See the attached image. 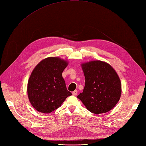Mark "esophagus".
<instances>
[{
	"label": "esophagus",
	"instance_id": "obj_1",
	"mask_svg": "<svg viewBox=\"0 0 146 146\" xmlns=\"http://www.w3.org/2000/svg\"><path fill=\"white\" fill-rule=\"evenodd\" d=\"M77 93H78L77 90H75V91H74V92H72V94H73L74 96H76V95L77 94Z\"/></svg>",
	"mask_w": 146,
	"mask_h": 146
}]
</instances>
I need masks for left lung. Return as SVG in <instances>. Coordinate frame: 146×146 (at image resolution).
Here are the masks:
<instances>
[{
  "mask_svg": "<svg viewBox=\"0 0 146 146\" xmlns=\"http://www.w3.org/2000/svg\"><path fill=\"white\" fill-rule=\"evenodd\" d=\"M86 83L77 98L86 108L95 114L112 109L119 100L121 83L115 69L106 62L90 61L82 64Z\"/></svg>",
  "mask_w": 146,
  "mask_h": 146,
  "instance_id": "8db88e82",
  "label": "left lung"
}]
</instances>
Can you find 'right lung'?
Here are the masks:
<instances>
[{"instance_id":"right-lung-1","label":"right lung","mask_w":146,"mask_h":146,"mask_svg":"<svg viewBox=\"0 0 146 146\" xmlns=\"http://www.w3.org/2000/svg\"><path fill=\"white\" fill-rule=\"evenodd\" d=\"M68 64L67 61L59 58L49 57L33 69L28 82L27 93L31 105L38 112H53L72 95L62 77Z\"/></svg>"}]
</instances>
